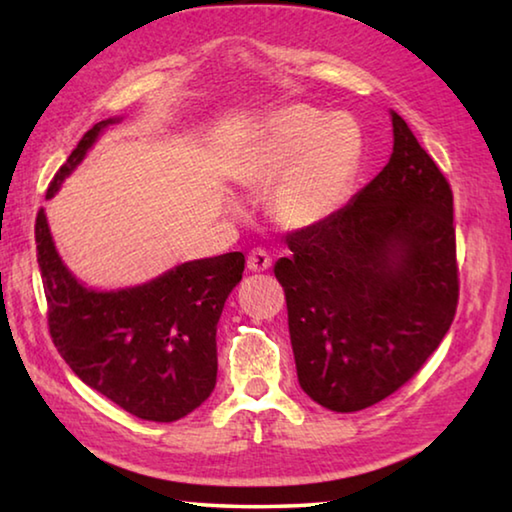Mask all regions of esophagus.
Returning a JSON list of instances; mask_svg holds the SVG:
<instances>
[{
    "instance_id": "1",
    "label": "esophagus",
    "mask_w": 512,
    "mask_h": 512,
    "mask_svg": "<svg viewBox=\"0 0 512 512\" xmlns=\"http://www.w3.org/2000/svg\"><path fill=\"white\" fill-rule=\"evenodd\" d=\"M271 264H273V259L264 248H253L248 253V268L253 273H264V271H268V268H271Z\"/></svg>"
}]
</instances>
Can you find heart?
<instances>
[{"label":"heart","instance_id":"heart-1","mask_svg":"<svg viewBox=\"0 0 512 512\" xmlns=\"http://www.w3.org/2000/svg\"><path fill=\"white\" fill-rule=\"evenodd\" d=\"M363 137L357 121L309 106L271 112L239 178L271 185L273 219L309 230L341 210L359 171Z\"/></svg>","mask_w":512,"mask_h":512}]
</instances>
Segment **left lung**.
Wrapping results in <instances>:
<instances>
[{
    "label": "left lung",
    "instance_id": "8db88e82",
    "mask_svg": "<svg viewBox=\"0 0 512 512\" xmlns=\"http://www.w3.org/2000/svg\"><path fill=\"white\" fill-rule=\"evenodd\" d=\"M391 160L275 262L300 388L336 413L377 404L422 368L458 302L454 196L391 110Z\"/></svg>",
    "mask_w": 512,
    "mask_h": 512
}]
</instances>
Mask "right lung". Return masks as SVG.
<instances>
[{"instance_id": "obj_1", "label": "right lung", "mask_w": 512, "mask_h": 512, "mask_svg": "<svg viewBox=\"0 0 512 512\" xmlns=\"http://www.w3.org/2000/svg\"><path fill=\"white\" fill-rule=\"evenodd\" d=\"M81 137L47 189L54 198L101 133ZM38 266L49 307V334L81 381L142 420L173 422L198 409L216 384V323L237 287L241 253L194 259L144 284L90 289L58 255L45 210L36 219Z\"/></svg>"}]
</instances>
